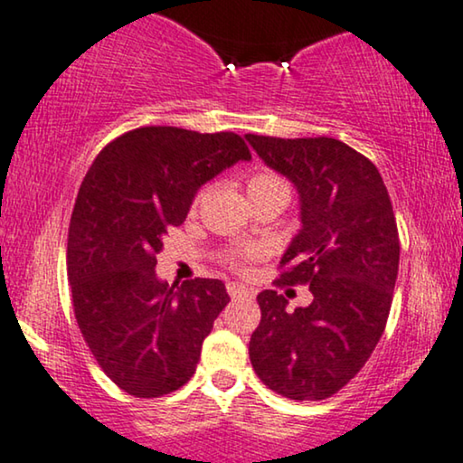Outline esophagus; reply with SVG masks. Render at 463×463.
Here are the masks:
<instances>
[{
	"instance_id": "34e87169",
	"label": "esophagus",
	"mask_w": 463,
	"mask_h": 463,
	"mask_svg": "<svg viewBox=\"0 0 463 463\" xmlns=\"http://www.w3.org/2000/svg\"><path fill=\"white\" fill-rule=\"evenodd\" d=\"M225 289H227V293H230V298H253V291H250L249 287H244V285L227 283Z\"/></svg>"
}]
</instances>
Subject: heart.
Here are the masks:
<instances>
[{
    "mask_svg": "<svg viewBox=\"0 0 463 463\" xmlns=\"http://www.w3.org/2000/svg\"><path fill=\"white\" fill-rule=\"evenodd\" d=\"M272 187H287V183L283 178L279 176V174L274 172H257L253 174V176L249 178V191H257V189H272ZM202 200V194L195 197V203ZM255 257H260V250L257 249H232L227 250V253L223 255V261L227 263V266L232 268H246V263L253 261Z\"/></svg>",
    "mask_w": 463,
    "mask_h": 463,
    "instance_id": "heart-1",
    "label": "heart"
}]
</instances>
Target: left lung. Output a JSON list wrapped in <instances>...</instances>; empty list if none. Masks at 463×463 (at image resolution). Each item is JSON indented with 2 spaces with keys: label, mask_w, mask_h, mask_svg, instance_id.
<instances>
[{
  "label": "left lung",
  "mask_w": 463,
  "mask_h": 463,
  "mask_svg": "<svg viewBox=\"0 0 463 463\" xmlns=\"http://www.w3.org/2000/svg\"><path fill=\"white\" fill-rule=\"evenodd\" d=\"M257 155L299 191L302 230L276 287L308 285L312 302L287 312L283 293L257 296L249 342L261 383L289 400H326L368 362L385 332L400 236L387 187L368 157L334 137L246 134Z\"/></svg>",
  "instance_id": "8db88e82"
}]
</instances>
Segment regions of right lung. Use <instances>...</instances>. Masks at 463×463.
<instances>
[{"mask_svg":"<svg viewBox=\"0 0 463 463\" xmlns=\"http://www.w3.org/2000/svg\"><path fill=\"white\" fill-rule=\"evenodd\" d=\"M240 159L250 151L233 131L151 125L108 142L82 180L68 233L71 304L95 362L134 398L183 387L230 302L217 279L170 287L155 266L197 189Z\"/></svg>","mask_w":463,"mask_h":463,"instance_id":"1","label":"right lung"}]
</instances>
